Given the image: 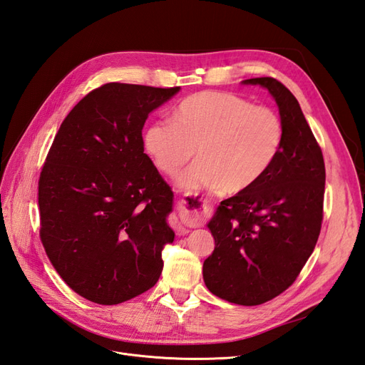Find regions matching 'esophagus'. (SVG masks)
<instances>
[{"mask_svg": "<svg viewBox=\"0 0 365 365\" xmlns=\"http://www.w3.org/2000/svg\"><path fill=\"white\" fill-rule=\"evenodd\" d=\"M201 207H202V208H207V204H202ZM178 208H180V212H181V213H184V215H190V216H192V213H195V212H196V210H189L190 207H189V204H187V201H184V200H181V201L178 202ZM197 210H201V208H197ZM196 213H197V212H196ZM180 231H181V233H184L185 228H184V227H180Z\"/></svg>", "mask_w": 365, "mask_h": 365, "instance_id": "34e87169", "label": "esophagus"}]
</instances>
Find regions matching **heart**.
<instances>
[{"label":"heart","instance_id":"1","mask_svg":"<svg viewBox=\"0 0 365 365\" xmlns=\"http://www.w3.org/2000/svg\"><path fill=\"white\" fill-rule=\"evenodd\" d=\"M282 141L283 123L272 109L217 91L184 98L172 121H157L145 132L146 150L163 173H178L196 150L200 160L180 185L227 195L256 185L277 158Z\"/></svg>","mask_w":365,"mask_h":365}]
</instances>
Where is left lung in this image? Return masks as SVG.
<instances>
[{
    "label": "left lung",
    "mask_w": 365,
    "mask_h": 365,
    "mask_svg": "<svg viewBox=\"0 0 365 365\" xmlns=\"http://www.w3.org/2000/svg\"><path fill=\"white\" fill-rule=\"evenodd\" d=\"M267 88L279 106L283 141L268 173L228 197L207 224L215 251L204 262L208 291L230 303L257 306L295 282L317 245L326 169L322 149L294 94L274 77L242 81Z\"/></svg>",
    "instance_id": "1"
}]
</instances>
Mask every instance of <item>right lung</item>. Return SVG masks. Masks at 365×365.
I'll use <instances>...</instances> for the list:
<instances>
[{
	"label": "right lung",
	"mask_w": 365,
	"mask_h": 365,
	"mask_svg": "<svg viewBox=\"0 0 365 365\" xmlns=\"http://www.w3.org/2000/svg\"><path fill=\"white\" fill-rule=\"evenodd\" d=\"M180 91L106 83L65 117L43 164L41 240L70 288L97 304L150 289L163 271L173 192L145 153L149 114Z\"/></svg>",
	"instance_id": "right-lung-1"
}]
</instances>
